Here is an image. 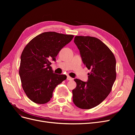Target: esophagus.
<instances>
[{"label": "esophagus", "mask_w": 135, "mask_h": 135, "mask_svg": "<svg viewBox=\"0 0 135 135\" xmlns=\"http://www.w3.org/2000/svg\"><path fill=\"white\" fill-rule=\"evenodd\" d=\"M67 80H73V79L71 77H70V76H67Z\"/></svg>", "instance_id": "esophagus-1"}]
</instances>
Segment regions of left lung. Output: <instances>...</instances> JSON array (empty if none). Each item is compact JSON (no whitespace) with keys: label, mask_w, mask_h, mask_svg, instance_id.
Masks as SVG:
<instances>
[{"label":"left lung","mask_w":135,"mask_h":135,"mask_svg":"<svg viewBox=\"0 0 135 135\" xmlns=\"http://www.w3.org/2000/svg\"><path fill=\"white\" fill-rule=\"evenodd\" d=\"M74 42L83 62L91 71L85 82L75 79L73 101L80 109H89L99 105L112 91L116 79V60L113 52L99 39L76 36Z\"/></svg>","instance_id":"1"}]
</instances>
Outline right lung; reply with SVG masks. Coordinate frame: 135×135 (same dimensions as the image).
<instances>
[{
	"instance_id": "add662e5",
	"label": "right lung",
	"mask_w": 135,
	"mask_h": 135,
	"mask_svg": "<svg viewBox=\"0 0 135 135\" xmlns=\"http://www.w3.org/2000/svg\"><path fill=\"white\" fill-rule=\"evenodd\" d=\"M74 35L45 32L34 38L24 48L21 56L19 74L22 87L28 99L44 104L50 101L55 88L66 79L55 74L50 66L60 50Z\"/></svg>"
}]
</instances>
